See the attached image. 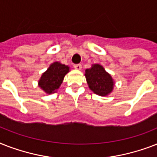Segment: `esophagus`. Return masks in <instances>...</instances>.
<instances>
[{
    "mask_svg": "<svg viewBox=\"0 0 157 157\" xmlns=\"http://www.w3.org/2000/svg\"><path fill=\"white\" fill-rule=\"evenodd\" d=\"M74 67H75V69H76V70H81V68H82V65H81V64H75V65H74Z\"/></svg>",
    "mask_w": 157,
    "mask_h": 157,
    "instance_id": "esophagus-1",
    "label": "esophagus"
}]
</instances>
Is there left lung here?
I'll use <instances>...</instances> for the list:
<instances>
[{"mask_svg": "<svg viewBox=\"0 0 157 157\" xmlns=\"http://www.w3.org/2000/svg\"><path fill=\"white\" fill-rule=\"evenodd\" d=\"M86 76L89 88L99 96H107L112 93L114 81L103 66L94 64L90 68L86 70Z\"/></svg>", "mask_w": 157, "mask_h": 157, "instance_id": "8db88e82", "label": "left lung"}]
</instances>
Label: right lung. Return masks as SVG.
<instances>
[{
    "instance_id": "add662e5",
    "label": "right lung",
    "mask_w": 157,
    "mask_h": 157,
    "mask_svg": "<svg viewBox=\"0 0 157 157\" xmlns=\"http://www.w3.org/2000/svg\"><path fill=\"white\" fill-rule=\"evenodd\" d=\"M68 71V66L59 62H54L42 74L38 81V86L48 94L55 93L63 83L64 76Z\"/></svg>"
}]
</instances>
